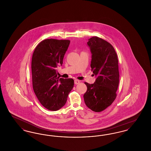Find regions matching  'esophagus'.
Instances as JSON below:
<instances>
[{"label": "esophagus", "mask_w": 151, "mask_h": 151, "mask_svg": "<svg viewBox=\"0 0 151 151\" xmlns=\"http://www.w3.org/2000/svg\"><path fill=\"white\" fill-rule=\"evenodd\" d=\"M80 80H78V79H75V81H74V83H75V84H78L80 83Z\"/></svg>", "instance_id": "34e87169"}]
</instances>
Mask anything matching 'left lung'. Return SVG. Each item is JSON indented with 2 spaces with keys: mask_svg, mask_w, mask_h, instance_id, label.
<instances>
[{
  "mask_svg": "<svg viewBox=\"0 0 151 151\" xmlns=\"http://www.w3.org/2000/svg\"><path fill=\"white\" fill-rule=\"evenodd\" d=\"M87 44L92 54L91 67L97 78L92 84L84 83L87 91L84 99L88 108L100 112L110 106L116 97L119 80L118 59L113 46L100 37H92Z\"/></svg>",
  "mask_w": 151,
  "mask_h": 151,
  "instance_id": "left-lung-1",
  "label": "left lung"
}]
</instances>
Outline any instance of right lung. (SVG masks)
<instances>
[{"instance_id": "right-lung-1", "label": "right lung", "mask_w": 151, "mask_h": 151, "mask_svg": "<svg viewBox=\"0 0 151 151\" xmlns=\"http://www.w3.org/2000/svg\"><path fill=\"white\" fill-rule=\"evenodd\" d=\"M70 41L46 39L36 46L32 59L33 88L43 107L51 111L62 108L74 86L72 79L58 76Z\"/></svg>"}]
</instances>
